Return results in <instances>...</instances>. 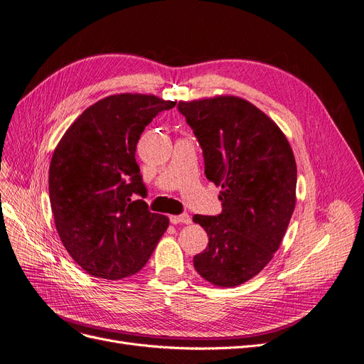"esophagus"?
<instances>
[{
  "label": "esophagus",
  "instance_id": "34e87169",
  "mask_svg": "<svg viewBox=\"0 0 364 364\" xmlns=\"http://www.w3.org/2000/svg\"><path fill=\"white\" fill-rule=\"evenodd\" d=\"M171 222L175 225H177V224H191L192 219L187 213H183V215H178V216H171Z\"/></svg>",
  "mask_w": 364,
  "mask_h": 364
}]
</instances>
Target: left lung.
<instances>
[{"label":"left lung","mask_w":364,"mask_h":364,"mask_svg":"<svg viewBox=\"0 0 364 364\" xmlns=\"http://www.w3.org/2000/svg\"><path fill=\"white\" fill-rule=\"evenodd\" d=\"M178 110L203 148L205 177L222 189L220 215L193 216L208 236L193 266L218 287L243 284L272 260L295 210L293 151L279 127L243 98L180 101Z\"/></svg>","instance_id":"obj_1"}]
</instances>
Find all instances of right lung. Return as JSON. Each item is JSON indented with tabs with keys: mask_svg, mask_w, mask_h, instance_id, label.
<instances>
[{
	"mask_svg": "<svg viewBox=\"0 0 364 364\" xmlns=\"http://www.w3.org/2000/svg\"><path fill=\"white\" fill-rule=\"evenodd\" d=\"M175 105L156 95L119 93L92 104L68 128L50 165L58 236L89 275L121 279L142 269L169 219L151 213L136 161L145 127Z\"/></svg>",
	"mask_w": 364,
	"mask_h": 364,
	"instance_id": "right-lung-1",
	"label": "right lung"
}]
</instances>
